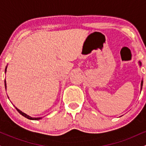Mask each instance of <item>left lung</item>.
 I'll return each mask as SVG.
<instances>
[{
    "mask_svg": "<svg viewBox=\"0 0 146 146\" xmlns=\"http://www.w3.org/2000/svg\"><path fill=\"white\" fill-rule=\"evenodd\" d=\"M139 66H141V62L140 61H139ZM142 86H143V80H141V91Z\"/></svg>",
    "mask_w": 146,
    "mask_h": 146,
    "instance_id": "obj_1",
    "label": "left lung"
}]
</instances>
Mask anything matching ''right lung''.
I'll return each mask as SVG.
<instances>
[{"mask_svg":"<svg viewBox=\"0 0 146 146\" xmlns=\"http://www.w3.org/2000/svg\"><path fill=\"white\" fill-rule=\"evenodd\" d=\"M7 66L6 68H5V73H6V71H7ZM5 89H7V84H6L5 80ZM16 110H18V113L21 114V115H23V116H24L25 117H26V118L29 119H31V120H39V119H41L42 118V117H30L29 115H27L26 113H23V112H22L21 110L18 109V108H16Z\"/></svg>","mask_w":146,"mask_h":146,"instance_id":"obj_1","label":"right lung"}]
</instances>
